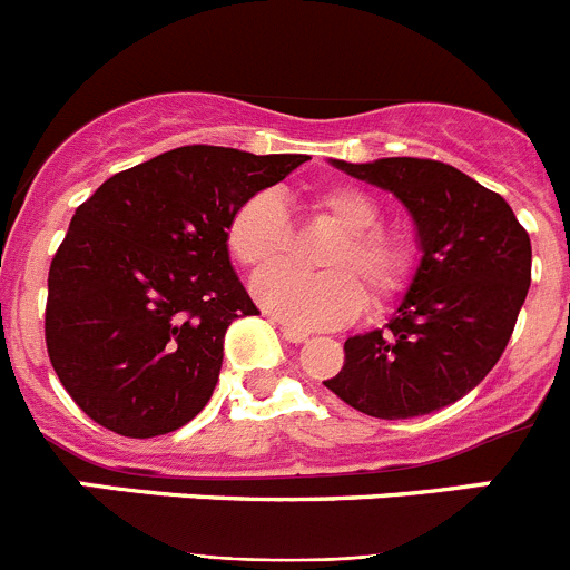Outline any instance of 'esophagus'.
<instances>
[{
	"mask_svg": "<svg viewBox=\"0 0 570 570\" xmlns=\"http://www.w3.org/2000/svg\"><path fill=\"white\" fill-rule=\"evenodd\" d=\"M279 334L285 336L288 342H305V340H308V331L291 328V325H279Z\"/></svg>",
	"mask_w": 570,
	"mask_h": 570,
	"instance_id": "obj_1",
	"label": "esophagus"
}]
</instances>
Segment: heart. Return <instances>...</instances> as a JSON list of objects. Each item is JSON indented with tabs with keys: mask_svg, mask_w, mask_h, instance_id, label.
<instances>
[{
	"mask_svg": "<svg viewBox=\"0 0 570 570\" xmlns=\"http://www.w3.org/2000/svg\"><path fill=\"white\" fill-rule=\"evenodd\" d=\"M311 208L336 225L320 250L316 274L271 268L250 282L256 302L299 328H331L354 320L365 308V291L374 305L391 302L414 276V254L396 230L380 228L382 208L356 185H328L311 196ZM291 239L288 210L271 190L250 194L234 208L225 242L242 268H268L285 254Z\"/></svg>",
	"mask_w": 570,
	"mask_h": 570,
	"instance_id": "obj_1",
	"label": "heart"
}]
</instances>
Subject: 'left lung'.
Returning a JSON list of instances; mask_svg holds the SVG:
<instances>
[{"label": "left lung", "mask_w": 570, "mask_h": 570, "mask_svg": "<svg viewBox=\"0 0 570 570\" xmlns=\"http://www.w3.org/2000/svg\"><path fill=\"white\" fill-rule=\"evenodd\" d=\"M334 165L405 205L422 256L387 325L345 340V365L325 387L376 420L434 414L500 362L531 285L528 230L500 194L454 165L414 156Z\"/></svg>", "instance_id": "left-lung-1"}]
</instances>
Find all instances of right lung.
<instances>
[{
	"instance_id": "right-lung-1",
	"label": "right lung",
	"mask_w": 570,
	"mask_h": 570,
	"mask_svg": "<svg viewBox=\"0 0 570 570\" xmlns=\"http://www.w3.org/2000/svg\"><path fill=\"white\" fill-rule=\"evenodd\" d=\"M305 159L185 145L114 174L79 205L50 262L45 342L90 420L148 440L208 405L225 331L259 314L230 268L228 219Z\"/></svg>"
}]
</instances>
